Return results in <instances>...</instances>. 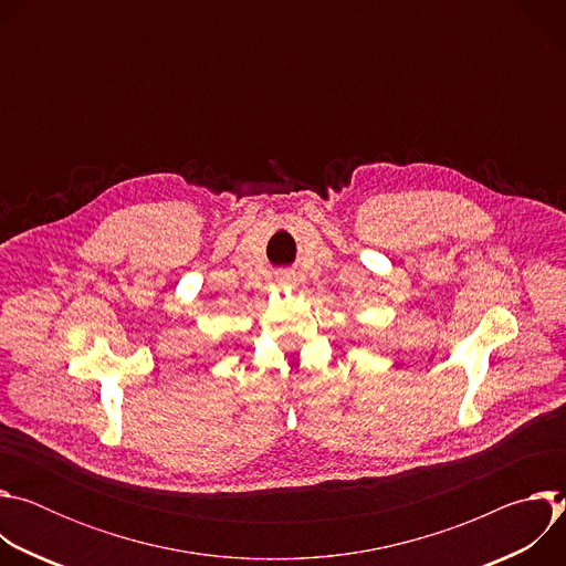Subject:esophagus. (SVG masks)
<instances>
[{"mask_svg": "<svg viewBox=\"0 0 566 566\" xmlns=\"http://www.w3.org/2000/svg\"><path fill=\"white\" fill-rule=\"evenodd\" d=\"M277 282H280V284H284V286H293V284H295V275H293V273H289V271H284V273H280V275H277Z\"/></svg>", "mask_w": 566, "mask_h": 566, "instance_id": "1", "label": "esophagus"}]
</instances>
